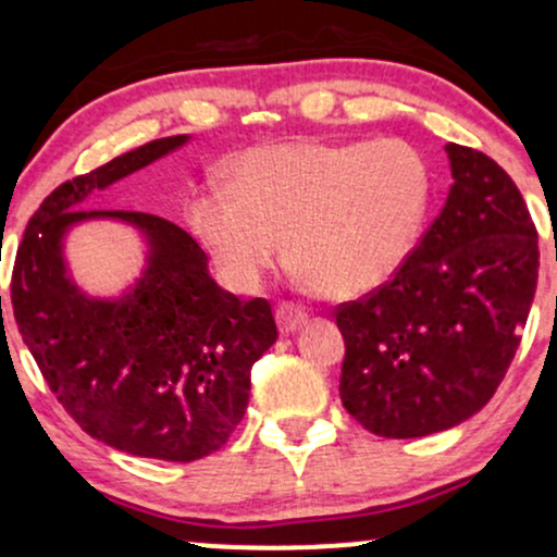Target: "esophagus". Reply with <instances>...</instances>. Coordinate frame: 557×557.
Here are the masks:
<instances>
[{"instance_id": "1", "label": "esophagus", "mask_w": 557, "mask_h": 557, "mask_svg": "<svg viewBox=\"0 0 557 557\" xmlns=\"http://www.w3.org/2000/svg\"><path fill=\"white\" fill-rule=\"evenodd\" d=\"M274 317H277V327L283 335H290V332H296L300 324L306 322V309H300L296 304H280L277 311H274Z\"/></svg>"}]
</instances>
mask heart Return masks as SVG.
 Instances as JSON below:
<instances>
[{
    "label": "heart",
    "mask_w": 557,
    "mask_h": 557,
    "mask_svg": "<svg viewBox=\"0 0 557 557\" xmlns=\"http://www.w3.org/2000/svg\"><path fill=\"white\" fill-rule=\"evenodd\" d=\"M432 198L406 140H285L243 151L230 188L198 194L188 220L220 270L253 287L285 257L330 298L385 285L411 257Z\"/></svg>",
    "instance_id": "b5f03b06"
}]
</instances>
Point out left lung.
<instances>
[{"mask_svg": "<svg viewBox=\"0 0 557 557\" xmlns=\"http://www.w3.org/2000/svg\"><path fill=\"white\" fill-rule=\"evenodd\" d=\"M453 185L385 285L335 309L341 400L380 437L450 430L495 395L513 361L540 272L536 227L495 159L447 144Z\"/></svg>", "mask_w": 557, "mask_h": 557, "instance_id": "8db88e82", "label": "left lung"}]
</instances>
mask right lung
<instances>
[{
	"label": "right lung",
	"mask_w": 557,
	"mask_h": 557,
	"mask_svg": "<svg viewBox=\"0 0 557 557\" xmlns=\"http://www.w3.org/2000/svg\"><path fill=\"white\" fill-rule=\"evenodd\" d=\"M185 140L157 138L54 188L25 227L10 285L23 343L81 430L131 456L181 463L220 450L240 424L251 367L277 341L272 306L222 290L203 248L170 220L78 203ZM94 215L131 221L152 248L117 301L88 299L64 270L66 227Z\"/></svg>",
	"instance_id": "1"
}]
</instances>
